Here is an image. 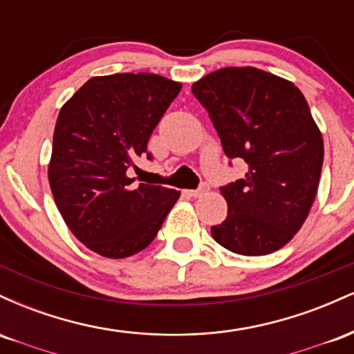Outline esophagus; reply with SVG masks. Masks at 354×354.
I'll return each mask as SVG.
<instances>
[{
  "instance_id": "obj_1",
  "label": "esophagus",
  "mask_w": 354,
  "mask_h": 354,
  "mask_svg": "<svg viewBox=\"0 0 354 354\" xmlns=\"http://www.w3.org/2000/svg\"><path fill=\"white\" fill-rule=\"evenodd\" d=\"M206 191H208V185H206V183H203L198 189H189V191H186V193L193 198H200V196H203V194H206Z\"/></svg>"
}]
</instances>
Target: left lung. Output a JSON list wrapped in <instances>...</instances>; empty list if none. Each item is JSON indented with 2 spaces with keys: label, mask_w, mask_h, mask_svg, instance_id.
I'll use <instances>...</instances> for the list:
<instances>
[{
  "label": "left lung",
  "mask_w": 354,
  "mask_h": 354,
  "mask_svg": "<svg viewBox=\"0 0 354 354\" xmlns=\"http://www.w3.org/2000/svg\"><path fill=\"white\" fill-rule=\"evenodd\" d=\"M245 178L223 186L228 216L214 241L243 256L279 250L298 233L318 191L324 146L303 93L253 66L221 68L191 86Z\"/></svg>",
  "instance_id": "1"
}]
</instances>
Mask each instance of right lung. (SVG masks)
<instances>
[{
  "label": "right lung",
  "mask_w": 354,
  "mask_h": 354,
  "mask_svg": "<svg viewBox=\"0 0 354 354\" xmlns=\"http://www.w3.org/2000/svg\"><path fill=\"white\" fill-rule=\"evenodd\" d=\"M181 83L153 73L88 80L61 108L48 166L51 193L76 238L104 258L145 250L180 191L140 183L128 171L148 156V140Z\"/></svg>",
  "instance_id": "add662e5"
}]
</instances>
